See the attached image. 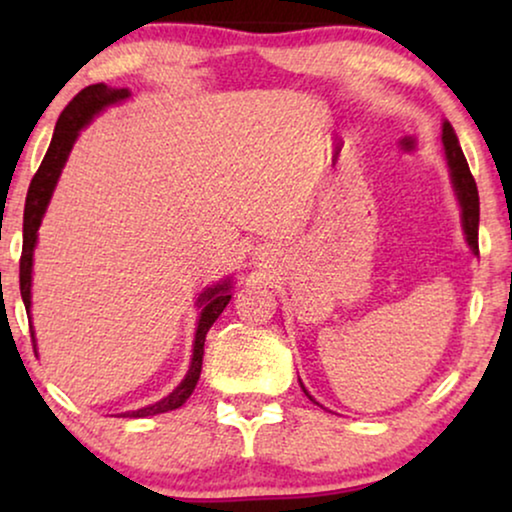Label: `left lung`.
<instances>
[{"instance_id": "8db88e82", "label": "left lung", "mask_w": 512, "mask_h": 512, "mask_svg": "<svg viewBox=\"0 0 512 512\" xmlns=\"http://www.w3.org/2000/svg\"><path fill=\"white\" fill-rule=\"evenodd\" d=\"M443 146H445V158H447V167H450V177H452V186L454 193H457L459 207H461V223H464V233H466V242L471 247L473 254H480L478 249V223H480V198H478V186H475V179L471 170H468L466 156L461 151L459 139L454 135L452 125L443 123ZM303 387V382H300ZM305 396L314 401V398L307 394V389L303 387ZM317 403V401H314Z\"/></svg>"}]
</instances>
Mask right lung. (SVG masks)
Instances as JSON below:
<instances>
[{
	"label": "right lung",
	"mask_w": 512,
	"mask_h": 512,
	"mask_svg": "<svg viewBox=\"0 0 512 512\" xmlns=\"http://www.w3.org/2000/svg\"><path fill=\"white\" fill-rule=\"evenodd\" d=\"M125 97H130L128 88H109L104 86V83H95V86L83 88L81 93L67 104L65 111H62L58 118L51 146H48L46 156L41 160L39 170L34 174L30 191H27V198H25L23 254H20V296H23L27 312H30V305H32V256H34V244H37V230L41 226V219H44L48 200H51L53 188L58 184V177L62 167H65L69 151H72L76 137H79V130L86 128V125L93 121L95 114H100V111L104 107H109V104L125 100ZM228 300H230V279L216 286H209V289L200 293L198 307L202 312L198 319V331H195L191 368H188L186 377L181 380L179 387L174 389L170 396L160 398L158 403L146 405V408L125 412V417L160 415V412L177 410L188 401V396L193 394L195 384L200 380L207 331L212 328L214 321L219 319V314L226 310ZM32 342H34V333H32ZM34 352H37V345H34Z\"/></svg>",
	"instance_id": "1"
}]
</instances>
